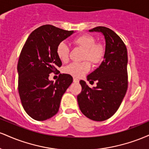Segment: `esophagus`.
Here are the masks:
<instances>
[{
    "mask_svg": "<svg viewBox=\"0 0 149 149\" xmlns=\"http://www.w3.org/2000/svg\"><path fill=\"white\" fill-rule=\"evenodd\" d=\"M73 83H79V80L76 78H73Z\"/></svg>",
    "mask_w": 149,
    "mask_h": 149,
    "instance_id": "1",
    "label": "esophagus"
}]
</instances>
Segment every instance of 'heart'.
Returning <instances> with one entry per match:
<instances>
[{
	"instance_id": "obj_1",
	"label": "heart",
	"mask_w": 149,
	"mask_h": 149,
	"mask_svg": "<svg viewBox=\"0 0 149 149\" xmlns=\"http://www.w3.org/2000/svg\"><path fill=\"white\" fill-rule=\"evenodd\" d=\"M74 42L85 50L84 59H88L93 64H98L102 61L104 57V49L101 45L95 44V39L92 36H80L75 39ZM69 46L66 42H61L58 45L57 54L61 61H67L69 59ZM90 69V63L88 61H83L80 63H71L64 68V71L74 77H81L88 72Z\"/></svg>"
}]
</instances>
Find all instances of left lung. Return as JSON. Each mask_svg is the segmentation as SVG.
I'll list each match as a JSON object with an SVG mask.
<instances>
[{
  "instance_id": "1",
  "label": "left lung",
  "mask_w": 149,
  "mask_h": 149,
  "mask_svg": "<svg viewBox=\"0 0 149 149\" xmlns=\"http://www.w3.org/2000/svg\"><path fill=\"white\" fill-rule=\"evenodd\" d=\"M89 31L99 32L104 36V61L87 77L88 80L97 81V86L90 88L80 80L82 91L77 100L87 118L104 121L117 111L127 92V51L120 38L110 29L97 26Z\"/></svg>"
}]
</instances>
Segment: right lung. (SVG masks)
<instances>
[{"label": "right lung", "mask_w": 149, "mask_h": 149, "mask_svg": "<svg viewBox=\"0 0 149 149\" xmlns=\"http://www.w3.org/2000/svg\"><path fill=\"white\" fill-rule=\"evenodd\" d=\"M73 33L43 25L30 34L22 49L17 64L19 95L25 111L36 120H45L57 113L61 97L72 83L69 74H60L55 83L49 76L61 66L58 45Z\"/></svg>", "instance_id": "right-lung-1"}]
</instances>
